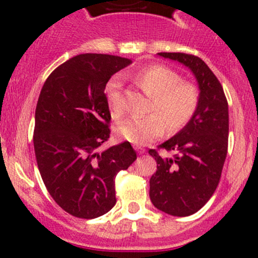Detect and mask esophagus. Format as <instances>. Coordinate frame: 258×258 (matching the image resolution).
Wrapping results in <instances>:
<instances>
[{
	"mask_svg": "<svg viewBox=\"0 0 258 258\" xmlns=\"http://www.w3.org/2000/svg\"><path fill=\"white\" fill-rule=\"evenodd\" d=\"M135 150L137 151V152L140 153V155H144V153L146 152V150L144 147H140V146H136V147H135Z\"/></svg>",
	"mask_w": 258,
	"mask_h": 258,
	"instance_id": "obj_1",
	"label": "esophagus"
}]
</instances>
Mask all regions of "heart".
<instances>
[{
	"instance_id": "obj_1",
	"label": "heart",
	"mask_w": 258,
	"mask_h": 258,
	"mask_svg": "<svg viewBox=\"0 0 258 258\" xmlns=\"http://www.w3.org/2000/svg\"><path fill=\"white\" fill-rule=\"evenodd\" d=\"M140 88L151 97L144 118H130L117 126V134L130 144L144 146L165 132L176 134L183 128L196 113L200 102L199 88L181 81L177 72L166 66L146 67L136 76ZM105 97L113 118L123 114L124 105L118 79L108 81Z\"/></svg>"
}]
</instances>
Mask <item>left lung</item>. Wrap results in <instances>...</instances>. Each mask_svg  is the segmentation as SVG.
Instances as JSON below:
<instances>
[{"label": "left lung", "mask_w": 258, "mask_h": 258, "mask_svg": "<svg viewBox=\"0 0 258 258\" xmlns=\"http://www.w3.org/2000/svg\"><path fill=\"white\" fill-rule=\"evenodd\" d=\"M157 54L187 67L200 90L191 121L160 145L176 155L161 157L157 151H148L157 162L150 179L151 202L162 212L184 217L202 209L217 188L227 155L228 105L220 81L200 57L178 52Z\"/></svg>", "instance_id": "obj_1"}]
</instances>
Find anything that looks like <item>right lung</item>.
<instances>
[{"instance_id": "right-lung-1", "label": "right lung", "mask_w": 258, "mask_h": 258, "mask_svg": "<svg viewBox=\"0 0 258 258\" xmlns=\"http://www.w3.org/2000/svg\"><path fill=\"white\" fill-rule=\"evenodd\" d=\"M131 63L112 54H77L41 90L33 132L38 170L52 199L75 217L90 220L112 209L116 175L137 158L130 142L100 150L110 137L105 87Z\"/></svg>"}]
</instances>
